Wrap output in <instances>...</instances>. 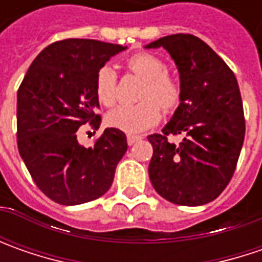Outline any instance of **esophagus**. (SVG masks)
I'll use <instances>...</instances> for the list:
<instances>
[{
	"label": "esophagus",
	"mask_w": 262,
	"mask_h": 262,
	"mask_svg": "<svg viewBox=\"0 0 262 262\" xmlns=\"http://www.w3.org/2000/svg\"><path fill=\"white\" fill-rule=\"evenodd\" d=\"M143 137H140V136H128L126 137V143L129 144V146H133L134 143H137V141H140Z\"/></svg>",
	"instance_id": "1"
}]
</instances>
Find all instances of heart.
<instances>
[{
    "instance_id": "obj_1",
    "label": "heart",
    "mask_w": 262,
    "mask_h": 262,
    "mask_svg": "<svg viewBox=\"0 0 262 262\" xmlns=\"http://www.w3.org/2000/svg\"><path fill=\"white\" fill-rule=\"evenodd\" d=\"M126 68L144 78L140 92L143 102L137 105H121L106 115V124L128 134L143 133L155 126L162 118V111H173L181 102V87L167 74L166 64L156 55L140 52L126 61ZM97 100L105 106H112L116 100V73L114 67L106 64L97 70L95 80Z\"/></svg>"
}]
</instances>
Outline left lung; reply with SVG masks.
Instances as JSON below:
<instances>
[{
    "instance_id": "left-lung-1",
    "label": "left lung",
    "mask_w": 262,
    "mask_h": 262,
    "mask_svg": "<svg viewBox=\"0 0 262 262\" xmlns=\"http://www.w3.org/2000/svg\"><path fill=\"white\" fill-rule=\"evenodd\" d=\"M163 48L179 73L181 102L162 134L148 136V176L157 194L179 206H203L223 192L235 172L245 137L236 77L196 36L170 35L144 46ZM170 134L184 136L179 145Z\"/></svg>"
}]
</instances>
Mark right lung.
I'll return each instance as SVG.
<instances>
[{"label": "right lung", "instance_id": "obj_1", "mask_svg": "<svg viewBox=\"0 0 262 262\" xmlns=\"http://www.w3.org/2000/svg\"><path fill=\"white\" fill-rule=\"evenodd\" d=\"M126 46L93 39H66L36 56L17 92V146L39 189L62 206H78L111 188L126 137L106 128L86 148L77 131L97 128V70Z\"/></svg>", "mask_w": 262, "mask_h": 262}]
</instances>
